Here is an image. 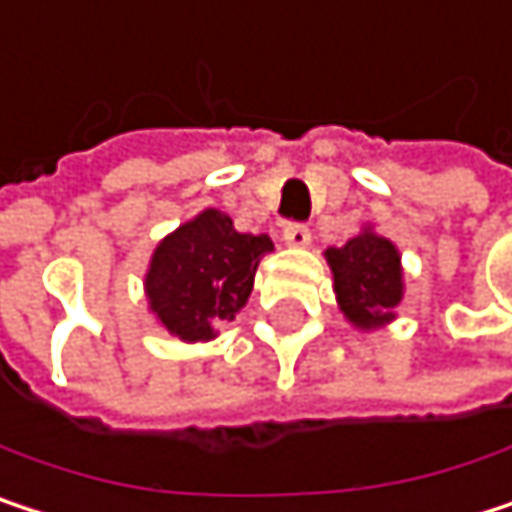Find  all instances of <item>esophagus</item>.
<instances>
[{"label":"esophagus","mask_w":512,"mask_h":512,"mask_svg":"<svg viewBox=\"0 0 512 512\" xmlns=\"http://www.w3.org/2000/svg\"><path fill=\"white\" fill-rule=\"evenodd\" d=\"M281 237H284V243H287L290 249H305V246L311 243V231H308L302 222H287L284 231H281Z\"/></svg>","instance_id":"1"}]
</instances>
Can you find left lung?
Instances as JSON below:
<instances>
[{"mask_svg":"<svg viewBox=\"0 0 512 512\" xmlns=\"http://www.w3.org/2000/svg\"><path fill=\"white\" fill-rule=\"evenodd\" d=\"M335 275V296L344 317L370 332L394 320V308L403 299L400 252L391 240L364 228L341 249H326Z\"/></svg>","mask_w":512,"mask_h":512,"instance_id":"obj_1","label":"left lung"}]
</instances>
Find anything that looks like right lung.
Returning <instances> with one entry per match:
<instances>
[{
    "instance_id": "1",
    "label": "right lung",
    "mask_w": 512,
    "mask_h": 512,
    "mask_svg": "<svg viewBox=\"0 0 512 512\" xmlns=\"http://www.w3.org/2000/svg\"><path fill=\"white\" fill-rule=\"evenodd\" d=\"M266 234H240L222 210H204L154 249L145 293L156 320L180 341H210L249 302Z\"/></svg>"
}]
</instances>
